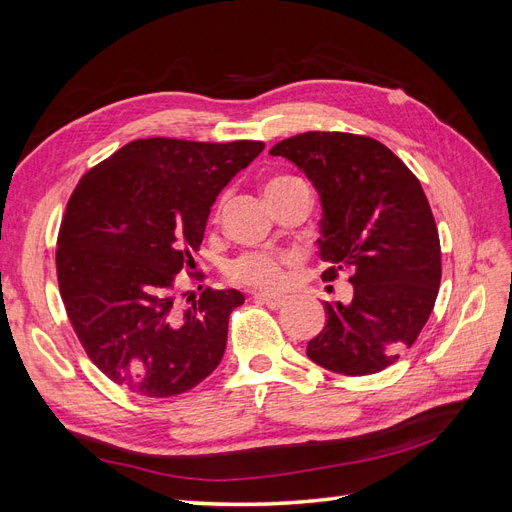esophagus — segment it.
Returning <instances> with one entry per match:
<instances>
[{
  "label": "esophagus",
  "mask_w": 512,
  "mask_h": 512,
  "mask_svg": "<svg viewBox=\"0 0 512 512\" xmlns=\"http://www.w3.org/2000/svg\"><path fill=\"white\" fill-rule=\"evenodd\" d=\"M256 303L260 305H267L271 309H282L286 305V299L284 297H275V294H265V292H258L254 297Z\"/></svg>",
  "instance_id": "esophagus-1"
}]
</instances>
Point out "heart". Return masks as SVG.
Masks as SVG:
<instances>
[{
    "mask_svg": "<svg viewBox=\"0 0 512 512\" xmlns=\"http://www.w3.org/2000/svg\"><path fill=\"white\" fill-rule=\"evenodd\" d=\"M284 179H273L267 183V188L273 183H280ZM292 252L282 250H265V252H247L235 258L228 265V273L232 280H237L247 286L275 290L286 282V267L294 265Z\"/></svg>",
    "mask_w": 512,
    "mask_h": 512,
    "instance_id": "b5f03b06",
    "label": "heart"
}]
</instances>
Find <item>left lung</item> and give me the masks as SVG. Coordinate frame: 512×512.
Here are the masks:
<instances>
[{"label": "left lung", "instance_id": "8db88e82", "mask_svg": "<svg viewBox=\"0 0 512 512\" xmlns=\"http://www.w3.org/2000/svg\"><path fill=\"white\" fill-rule=\"evenodd\" d=\"M312 181L322 220V280L350 271L352 299L327 301L307 356L344 376L393 365L425 327L442 262L436 220L410 168L382 143L344 132H305L271 147Z\"/></svg>", "mask_w": 512, "mask_h": 512}]
</instances>
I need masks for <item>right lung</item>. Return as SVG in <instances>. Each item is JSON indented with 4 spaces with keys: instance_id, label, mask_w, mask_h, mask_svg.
I'll list each match as a JSON object with an SVG mask.
<instances>
[{
    "instance_id": "add662e5",
    "label": "right lung",
    "mask_w": 512,
    "mask_h": 512,
    "mask_svg": "<svg viewBox=\"0 0 512 512\" xmlns=\"http://www.w3.org/2000/svg\"><path fill=\"white\" fill-rule=\"evenodd\" d=\"M265 143L132 141L79 181L57 241L68 318L106 378L147 397L194 389L220 365L228 316L245 299L205 290L175 307L215 198Z\"/></svg>"
}]
</instances>
